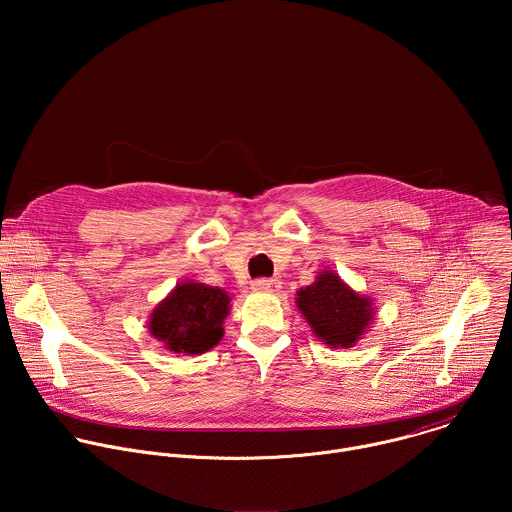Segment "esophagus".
<instances>
[{"label": "esophagus", "mask_w": 512, "mask_h": 512, "mask_svg": "<svg viewBox=\"0 0 512 512\" xmlns=\"http://www.w3.org/2000/svg\"><path fill=\"white\" fill-rule=\"evenodd\" d=\"M251 287H253V291H267V294H273V291H277L281 285H279L277 279H265V277H261V279H255V281L251 283Z\"/></svg>", "instance_id": "1"}]
</instances>
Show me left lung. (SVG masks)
Returning a JSON list of instances; mask_svg holds the SVG:
<instances>
[{
	"label": "left lung",
	"instance_id": "1",
	"mask_svg": "<svg viewBox=\"0 0 512 512\" xmlns=\"http://www.w3.org/2000/svg\"><path fill=\"white\" fill-rule=\"evenodd\" d=\"M298 310L320 342L350 348L371 328L373 300L356 294L336 273L324 269L316 281L298 291Z\"/></svg>",
	"mask_w": 512,
	"mask_h": 512
}]
</instances>
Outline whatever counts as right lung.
I'll return each mask as SVG.
<instances>
[{
    "mask_svg": "<svg viewBox=\"0 0 512 512\" xmlns=\"http://www.w3.org/2000/svg\"><path fill=\"white\" fill-rule=\"evenodd\" d=\"M231 298L221 287L178 283L150 316V334L176 354H202L221 342Z\"/></svg>",
    "mask_w": 512,
    "mask_h": 512,
    "instance_id": "right-lung-1",
    "label": "right lung"
}]
</instances>
